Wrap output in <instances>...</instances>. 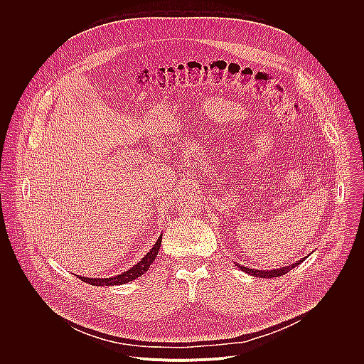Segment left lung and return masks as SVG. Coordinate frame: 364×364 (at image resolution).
Segmentation results:
<instances>
[{"label":"left lung","mask_w":364,"mask_h":364,"mask_svg":"<svg viewBox=\"0 0 364 364\" xmlns=\"http://www.w3.org/2000/svg\"><path fill=\"white\" fill-rule=\"evenodd\" d=\"M304 259L305 258H302L301 261H296L295 264H289L288 267H284V268H281V269H271V271H258V269H250V268H247V267H244V265H238V264H235L241 271H244V272H247V274H250V275H252V277H259V278H277V277H282V275H285V274H288L292 268H295V267H298L301 262H304Z\"/></svg>","instance_id":"1"}]
</instances>
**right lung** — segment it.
<instances>
[{
    "mask_svg": "<svg viewBox=\"0 0 364 364\" xmlns=\"http://www.w3.org/2000/svg\"><path fill=\"white\" fill-rule=\"evenodd\" d=\"M161 237H159V240L156 241V244L153 245V248L144 255V258H141L136 265H133L130 269H127L126 272L112 277V278H85V277H79L83 282L89 284V285H95V287H112V285H122V284H127L136 278H139L140 275H143L150 265L153 264V261L156 259L159 250H160V244H161Z\"/></svg>",
    "mask_w": 364,
    "mask_h": 364,
    "instance_id": "right-lung-1",
    "label": "right lung"
}]
</instances>
